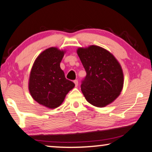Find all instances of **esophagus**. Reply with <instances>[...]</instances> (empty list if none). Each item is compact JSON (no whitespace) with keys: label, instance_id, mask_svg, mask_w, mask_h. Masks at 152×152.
Listing matches in <instances>:
<instances>
[{"label":"esophagus","instance_id":"obj_1","mask_svg":"<svg viewBox=\"0 0 152 152\" xmlns=\"http://www.w3.org/2000/svg\"><path fill=\"white\" fill-rule=\"evenodd\" d=\"M74 83H75V87H77V86H78V81H77V79H75V80H74Z\"/></svg>","mask_w":152,"mask_h":152}]
</instances>
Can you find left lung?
<instances>
[{
  "mask_svg": "<svg viewBox=\"0 0 152 152\" xmlns=\"http://www.w3.org/2000/svg\"><path fill=\"white\" fill-rule=\"evenodd\" d=\"M77 54L86 71L81 85L86 100L99 108L113 102L123 86V73L118 62L106 50L94 45L79 48Z\"/></svg>",
  "mask_w": 152,
  "mask_h": 152,
  "instance_id": "left-lung-1",
  "label": "left lung"
}]
</instances>
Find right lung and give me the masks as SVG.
Returning <instances> with one entry per match:
<instances>
[{"mask_svg":"<svg viewBox=\"0 0 152 152\" xmlns=\"http://www.w3.org/2000/svg\"><path fill=\"white\" fill-rule=\"evenodd\" d=\"M64 52L49 48L39 54L32 66L29 90L35 100L49 108H55L63 103L67 93L75 86L66 79L60 63Z\"/></svg>","mask_w":152,"mask_h":152,"instance_id":"obj_1","label":"right lung"}]
</instances>
